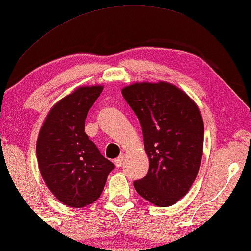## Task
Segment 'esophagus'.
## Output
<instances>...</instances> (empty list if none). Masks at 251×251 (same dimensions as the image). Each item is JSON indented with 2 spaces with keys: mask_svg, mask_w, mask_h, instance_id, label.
Returning <instances> with one entry per match:
<instances>
[{
  "mask_svg": "<svg viewBox=\"0 0 251 251\" xmlns=\"http://www.w3.org/2000/svg\"><path fill=\"white\" fill-rule=\"evenodd\" d=\"M123 161H125V155H120L117 158V159L114 160V165L117 166V167H121Z\"/></svg>",
  "mask_w": 251,
  "mask_h": 251,
  "instance_id": "esophagus-1",
  "label": "esophagus"
}]
</instances>
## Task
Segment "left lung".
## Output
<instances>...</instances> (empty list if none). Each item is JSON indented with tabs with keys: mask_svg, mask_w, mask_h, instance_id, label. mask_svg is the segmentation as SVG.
Here are the masks:
<instances>
[{
	"mask_svg": "<svg viewBox=\"0 0 251 251\" xmlns=\"http://www.w3.org/2000/svg\"><path fill=\"white\" fill-rule=\"evenodd\" d=\"M122 96L139 119L147 175L134 182L138 194L157 206L184 198L198 176L203 156L204 123L199 106L182 88L164 80L136 82Z\"/></svg>",
	"mask_w": 251,
	"mask_h": 251,
	"instance_id": "obj_1",
	"label": "left lung"
}]
</instances>
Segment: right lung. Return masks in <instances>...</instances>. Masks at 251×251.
Segmentation results:
<instances>
[{
  "label": "right lung",
  "mask_w": 251,
  "mask_h": 251,
  "mask_svg": "<svg viewBox=\"0 0 251 251\" xmlns=\"http://www.w3.org/2000/svg\"><path fill=\"white\" fill-rule=\"evenodd\" d=\"M103 88L79 86L64 96L49 110L38 134L37 160L42 179L69 207L95 202L114 168L85 133L87 112Z\"/></svg>",
  "instance_id": "obj_1"
}]
</instances>
